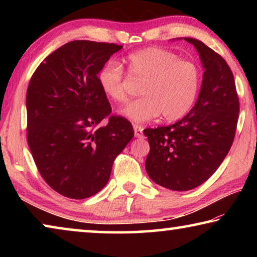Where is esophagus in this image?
Returning <instances> with one entry per match:
<instances>
[{
	"label": "esophagus",
	"instance_id": "obj_1",
	"mask_svg": "<svg viewBox=\"0 0 257 257\" xmlns=\"http://www.w3.org/2000/svg\"><path fill=\"white\" fill-rule=\"evenodd\" d=\"M143 130H144V128H143L142 125H137V124H135V125H134L135 137H137V138H141V137H143Z\"/></svg>",
	"mask_w": 257,
	"mask_h": 257
}]
</instances>
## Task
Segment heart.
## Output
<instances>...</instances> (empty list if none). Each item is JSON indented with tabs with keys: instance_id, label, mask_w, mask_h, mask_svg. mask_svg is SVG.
<instances>
[{
	"instance_id": "obj_1",
	"label": "heart",
	"mask_w": 257,
	"mask_h": 257,
	"mask_svg": "<svg viewBox=\"0 0 257 257\" xmlns=\"http://www.w3.org/2000/svg\"><path fill=\"white\" fill-rule=\"evenodd\" d=\"M127 71L130 77L144 82L141 88L144 96L129 103L122 111L135 122H145L160 114L167 121L184 118L193 108L202 85V71L196 63L158 47L130 54ZM97 79L103 93L113 102L127 101V73L119 63H106Z\"/></svg>"
}]
</instances>
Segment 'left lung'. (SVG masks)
<instances>
[{"label":"left lung","mask_w":257,"mask_h":257,"mask_svg":"<svg viewBox=\"0 0 257 257\" xmlns=\"http://www.w3.org/2000/svg\"><path fill=\"white\" fill-rule=\"evenodd\" d=\"M199 53L205 69L197 102L181 120L147 128L145 168L152 180L171 190L202 185L222 163L236 135L239 98L225 60L201 41L185 38Z\"/></svg>","instance_id":"left-lung-1"}]
</instances>
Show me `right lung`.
Here are the masks:
<instances>
[{
  "instance_id": "add662e5",
  "label": "right lung",
  "mask_w": 257,
  "mask_h": 257,
  "mask_svg": "<svg viewBox=\"0 0 257 257\" xmlns=\"http://www.w3.org/2000/svg\"><path fill=\"white\" fill-rule=\"evenodd\" d=\"M121 49L113 43L69 42L44 59L29 81V149L43 179L66 197L98 193L135 135L130 121L112 114L97 79Z\"/></svg>"
}]
</instances>
